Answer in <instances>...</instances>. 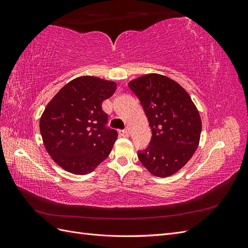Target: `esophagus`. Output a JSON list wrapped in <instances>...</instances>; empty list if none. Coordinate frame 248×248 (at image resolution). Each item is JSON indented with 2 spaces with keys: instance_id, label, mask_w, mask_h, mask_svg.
Listing matches in <instances>:
<instances>
[{
  "instance_id": "obj_1",
  "label": "esophagus",
  "mask_w": 248,
  "mask_h": 248,
  "mask_svg": "<svg viewBox=\"0 0 248 248\" xmlns=\"http://www.w3.org/2000/svg\"><path fill=\"white\" fill-rule=\"evenodd\" d=\"M119 134H120V136H121V137H123V138H128L130 133H129L128 130H120V131H119Z\"/></svg>"
}]
</instances>
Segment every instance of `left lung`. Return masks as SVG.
I'll return each mask as SVG.
<instances>
[{
	"label": "left lung",
	"instance_id": "left-lung-1",
	"mask_svg": "<svg viewBox=\"0 0 248 248\" xmlns=\"http://www.w3.org/2000/svg\"><path fill=\"white\" fill-rule=\"evenodd\" d=\"M138 96L152 139L139 159L153 176L170 177L189 161L199 147L202 120L189 94L177 81L149 73L128 82Z\"/></svg>",
	"mask_w": 248,
	"mask_h": 248
}]
</instances>
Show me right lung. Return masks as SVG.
<instances>
[{"label": "right lung", "instance_id": "right-lung-1", "mask_svg": "<svg viewBox=\"0 0 248 248\" xmlns=\"http://www.w3.org/2000/svg\"><path fill=\"white\" fill-rule=\"evenodd\" d=\"M115 81L84 76L54 96L40 118L44 147L58 166L86 175L109 155L118 133L108 129L102 101L115 93Z\"/></svg>", "mask_w": 248, "mask_h": 248}]
</instances>
